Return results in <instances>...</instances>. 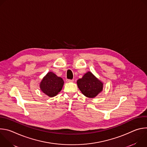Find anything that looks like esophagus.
Wrapping results in <instances>:
<instances>
[{"label": "esophagus", "instance_id": "1", "mask_svg": "<svg viewBox=\"0 0 147 147\" xmlns=\"http://www.w3.org/2000/svg\"><path fill=\"white\" fill-rule=\"evenodd\" d=\"M66 81L67 82H73L74 81V80H70V79H67L66 80Z\"/></svg>", "mask_w": 147, "mask_h": 147}]
</instances>
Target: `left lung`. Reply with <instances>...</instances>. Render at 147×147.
<instances>
[{
  "label": "left lung",
  "instance_id": "1",
  "mask_svg": "<svg viewBox=\"0 0 147 147\" xmlns=\"http://www.w3.org/2000/svg\"><path fill=\"white\" fill-rule=\"evenodd\" d=\"M77 86L82 94L88 98H94L103 88V83L88 71L77 81Z\"/></svg>",
  "mask_w": 147,
  "mask_h": 147
}]
</instances>
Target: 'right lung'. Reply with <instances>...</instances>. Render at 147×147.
<instances>
[{
	"mask_svg": "<svg viewBox=\"0 0 147 147\" xmlns=\"http://www.w3.org/2000/svg\"><path fill=\"white\" fill-rule=\"evenodd\" d=\"M64 81L52 72H49L40 84L41 91L50 97L56 96L62 89Z\"/></svg>",
	"mask_w": 147,
	"mask_h": 147,
	"instance_id": "add662e5",
	"label": "right lung"
}]
</instances>
